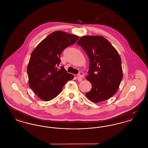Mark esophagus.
I'll return each instance as SVG.
<instances>
[{"label":"esophagus","mask_w":148,"mask_h":148,"mask_svg":"<svg viewBox=\"0 0 148 148\" xmlns=\"http://www.w3.org/2000/svg\"><path fill=\"white\" fill-rule=\"evenodd\" d=\"M77 79H82V78L84 77V74L82 71H80L77 74Z\"/></svg>","instance_id":"esophagus-1"}]
</instances>
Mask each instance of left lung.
<instances>
[{
	"instance_id": "obj_1",
	"label": "left lung",
	"mask_w": 148,
	"mask_h": 148,
	"mask_svg": "<svg viewBox=\"0 0 148 148\" xmlns=\"http://www.w3.org/2000/svg\"><path fill=\"white\" fill-rule=\"evenodd\" d=\"M88 56L89 69L86 79L92 85L85 95L99 103L110 98L116 92L123 79L121 60L118 51L101 36H84L77 42Z\"/></svg>"
}]
</instances>
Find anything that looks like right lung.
<instances>
[{
    "instance_id": "obj_1",
    "label": "right lung",
    "mask_w": 148,
    "mask_h": 148,
    "mask_svg": "<svg viewBox=\"0 0 148 148\" xmlns=\"http://www.w3.org/2000/svg\"><path fill=\"white\" fill-rule=\"evenodd\" d=\"M79 36L56 31L47 36L32 53L27 73L30 88L44 101L56 98L74 76L63 66L58 67L62 52L77 42Z\"/></svg>"
}]
</instances>
